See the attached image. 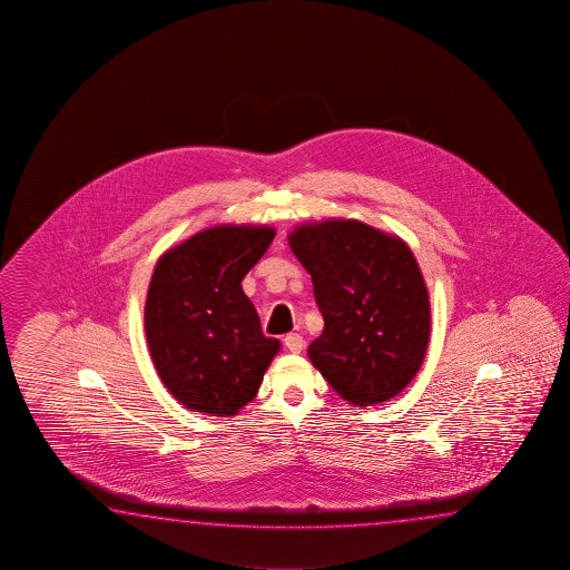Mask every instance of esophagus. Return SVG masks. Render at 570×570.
Returning <instances> with one entry per match:
<instances>
[{"mask_svg":"<svg viewBox=\"0 0 570 570\" xmlns=\"http://www.w3.org/2000/svg\"><path fill=\"white\" fill-rule=\"evenodd\" d=\"M283 343H285V347L289 348L291 353H301L303 347H305V341H303L299 333H289V335H285Z\"/></svg>","mask_w":570,"mask_h":570,"instance_id":"esophagus-1","label":"esophagus"}]
</instances>
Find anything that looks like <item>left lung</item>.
I'll return each instance as SVG.
<instances>
[{"mask_svg":"<svg viewBox=\"0 0 570 570\" xmlns=\"http://www.w3.org/2000/svg\"><path fill=\"white\" fill-rule=\"evenodd\" d=\"M325 321L311 363L353 405L399 395L425 358L429 293L415 255L399 237L361 222L301 225L289 235Z\"/></svg>","mask_w":570,"mask_h":570,"instance_id":"obj_1","label":"left lung"}]
</instances>
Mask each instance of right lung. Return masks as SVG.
I'll return each mask as SVG.
<instances>
[{
    "instance_id": "add662e5",
    "label": "right lung",
    "mask_w": 570,
    "mask_h": 570,
    "mask_svg": "<svg viewBox=\"0 0 570 570\" xmlns=\"http://www.w3.org/2000/svg\"><path fill=\"white\" fill-rule=\"evenodd\" d=\"M273 237L271 227L219 225L157 261L145 335L159 379L187 409L232 416L257 395L281 343L263 335L242 281Z\"/></svg>"
}]
</instances>
